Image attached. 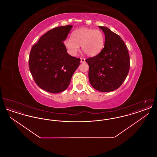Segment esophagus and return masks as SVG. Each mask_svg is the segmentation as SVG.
I'll list each match as a JSON object with an SVG mask.
<instances>
[{"label": "esophagus", "instance_id": "obj_1", "mask_svg": "<svg viewBox=\"0 0 157 157\" xmlns=\"http://www.w3.org/2000/svg\"><path fill=\"white\" fill-rule=\"evenodd\" d=\"M85 62V59L83 58H81V63H84Z\"/></svg>", "mask_w": 157, "mask_h": 157}]
</instances>
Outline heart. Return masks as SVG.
Here are the masks:
<instances>
[{
  "label": "heart",
  "mask_w": 157,
  "mask_h": 157,
  "mask_svg": "<svg viewBox=\"0 0 157 157\" xmlns=\"http://www.w3.org/2000/svg\"><path fill=\"white\" fill-rule=\"evenodd\" d=\"M105 35L101 30L82 28L75 30L71 37H67L64 45L67 52L75 55L81 45L82 51L93 56L100 52L104 46Z\"/></svg>",
  "instance_id": "1"
}]
</instances>
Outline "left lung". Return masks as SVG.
Wrapping results in <instances>:
<instances>
[{
    "mask_svg": "<svg viewBox=\"0 0 157 157\" xmlns=\"http://www.w3.org/2000/svg\"><path fill=\"white\" fill-rule=\"evenodd\" d=\"M104 48L97 55L86 59L90 83L97 90L111 92L120 88L128 74L129 55L121 37L104 26Z\"/></svg>",
    "mask_w": 157,
    "mask_h": 157,
    "instance_id": "8db88e82",
    "label": "left lung"
}]
</instances>
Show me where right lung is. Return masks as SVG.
Returning <instances> with one entry per match:
<instances>
[{
  "label": "right lung",
  "mask_w": 157,
  "mask_h": 157,
  "mask_svg": "<svg viewBox=\"0 0 157 157\" xmlns=\"http://www.w3.org/2000/svg\"><path fill=\"white\" fill-rule=\"evenodd\" d=\"M72 25L49 30L32 46L29 58L30 73L37 86L56 94L66 90L79 67L81 59L67 53L63 41Z\"/></svg>",
  "instance_id": "obj_1"
}]
</instances>
